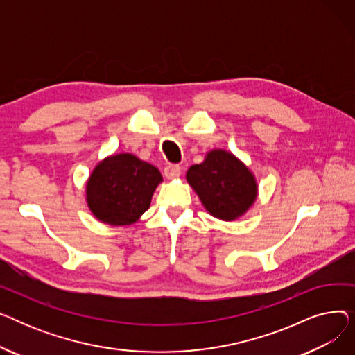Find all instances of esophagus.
<instances>
[{"mask_svg": "<svg viewBox=\"0 0 355 355\" xmlns=\"http://www.w3.org/2000/svg\"><path fill=\"white\" fill-rule=\"evenodd\" d=\"M164 174L168 180H173V178H177L180 177L181 174V166L177 165V164H168L165 168H164Z\"/></svg>", "mask_w": 355, "mask_h": 355, "instance_id": "34e87169", "label": "esophagus"}]
</instances>
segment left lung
Wrapping results in <instances>:
<instances>
[{"label": "left lung", "mask_w": 355, "mask_h": 355, "mask_svg": "<svg viewBox=\"0 0 355 355\" xmlns=\"http://www.w3.org/2000/svg\"><path fill=\"white\" fill-rule=\"evenodd\" d=\"M187 181L204 207L221 220H234L252 206L257 187L245 164L226 151H211L201 164L190 166Z\"/></svg>", "instance_id": "left-lung-1"}]
</instances>
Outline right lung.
I'll return each instance as SVG.
<instances>
[{
    "instance_id": "right-lung-1",
    "label": "right lung",
    "mask_w": 355,
    "mask_h": 355,
    "mask_svg": "<svg viewBox=\"0 0 355 355\" xmlns=\"http://www.w3.org/2000/svg\"><path fill=\"white\" fill-rule=\"evenodd\" d=\"M161 181L158 168L135 155L109 157L93 170L87 181L89 209L107 225H132L148 210Z\"/></svg>"
}]
</instances>
